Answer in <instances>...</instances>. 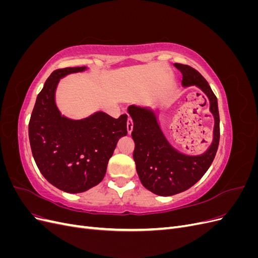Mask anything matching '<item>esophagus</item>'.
Wrapping results in <instances>:
<instances>
[{
	"label": "esophagus",
	"instance_id": "1",
	"mask_svg": "<svg viewBox=\"0 0 258 258\" xmlns=\"http://www.w3.org/2000/svg\"><path fill=\"white\" fill-rule=\"evenodd\" d=\"M132 129H134V121H132V119L130 118V117H128V120H127V131H128L129 135L132 132Z\"/></svg>",
	"mask_w": 258,
	"mask_h": 258
}]
</instances>
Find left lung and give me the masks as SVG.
Returning <instances> with one entry per match:
<instances>
[{
	"mask_svg": "<svg viewBox=\"0 0 258 258\" xmlns=\"http://www.w3.org/2000/svg\"><path fill=\"white\" fill-rule=\"evenodd\" d=\"M183 74V86L196 85L210 101V111L214 115V139L208 151L189 156L175 151L158 126L156 116L147 108L131 105L128 112L134 121L131 137L135 141L134 159L142 185L159 196H172L190 188L205 175L213 162L220 143V114L217 98L209 83L194 68L174 63Z\"/></svg>",
	"mask_w": 258,
	"mask_h": 258,
	"instance_id": "8db88e82",
	"label": "left lung"
}]
</instances>
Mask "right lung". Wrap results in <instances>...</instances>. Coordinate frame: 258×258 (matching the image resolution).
<instances>
[{"instance_id":"right-lung-1","label":"right lung","mask_w":258,"mask_h":258,"mask_svg":"<svg viewBox=\"0 0 258 258\" xmlns=\"http://www.w3.org/2000/svg\"><path fill=\"white\" fill-rule=\"evenodd\" d=\"M85 67L53 71L37 95L29 121V140L41 173L57 188L83 192L102 181L117 141L127 136V114L113 118L98 112L72 120L61 116L54 90L61 77L82 72Z\"/></svg>"}]
</instances>
